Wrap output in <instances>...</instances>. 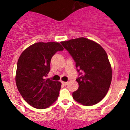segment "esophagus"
Returning <instances> with one entry per match:
<instances>
[{"label": "esophagus", "mask_w": 130, "mask_h": 130, "mask_svg": "<svg viewBox=\"0 0 130 130\" xmlns=\"http://www.w3.org/2000/svg\"><path fill=\"white\" fill-rule=\"evenodd\" d=\"M62 84L64 85H66L68 84V82H64V81H62Z\"/></svg>", "instance_id": "obj_1"}]
</instances>
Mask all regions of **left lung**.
<instances>
[{"instance_id": "8db88e82", "label": "left lung", "mask_w": 130, "mask_h": 130, "mask_svg": "<svg viewBox=\"0 0 130 130\" xmlns=\"http://www.w3.org/2000/svg\"><path fill=\"white\" fill-rule=\"evenodd\" d=\"M75 62L79 72L77 90L73 98L82 105H93L107 94L112 79L107 55L100 45L85 38L61 42Z\"/></svg>"}]
</instances>
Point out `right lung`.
<instances>
[{"label": "right lung", "mask_w": 130, "mask_h": 130, "mask_svg": "<svg viewBox=\"0 0 130 130\" xmlns=\"http://www.w3.org/2000/svg\"><path fill=\"white\" fill-rule=\"evenodd\" d=\"M64 48L58 42H38L26 48L19 57L15 82L19 93L29 105L45 109L59 96L61 83L45 79L52 57Z\"/></svg>", "instance_id": "right-lung-1"}]
</instances>
